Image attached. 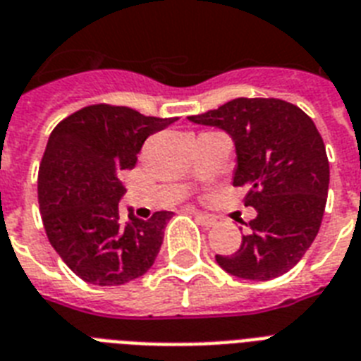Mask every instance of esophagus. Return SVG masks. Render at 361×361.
<instances>
[{"instance_id": "esophagus-1", "label": "esophagus", "mask_w": 361, "mask_h": 361, "mask_svg": "<svg viewBox=\"0 0 361 361\" xmlns=\"http://www.w3.org/2000/svg\"><path fill=\"white\" fill-rule=\"evenodd\" d=\"M195 217H197V221L200 223L202 226H214L215 223H217V217L215 215H209V214H195Z\"/></svg>"}]
</instances>
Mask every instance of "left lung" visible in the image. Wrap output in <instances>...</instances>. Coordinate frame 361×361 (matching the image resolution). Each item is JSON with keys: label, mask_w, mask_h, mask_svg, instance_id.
Returning <instances> with one entry per match:
<instances>
[{"label": "left lung", "mask_w": 361, "mask_h": 361, "mask_svg": "<svg viewBox=\"0 0 361 361\" xmlns=\"http://www.w3.org/2000/svg\"><path fill=\"white\" fill-rule=\"evenodd\" d=\"M189 121L225 130L236 146L234 187L257 209L234 255H215L226 274L268 281L300 262L319 234L330 185L322 136L296 104L281 99L228 101Z\"/></svg>", "instance_id": "8db88e82"}]
</instances>
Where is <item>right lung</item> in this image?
Returning a JSON list of instances; mask_svg holds the SVG:
<instances>
[{
    "mask_svg": "<svg viewBox=\"0 0 361 361\" xmlns=\"http://www.w3.org/2000/svg\"><path fill=\"white\" fill-rule=\"evenodd\" d=\"M176 118L127 106L92 104L56 125L39 166V208L61 260L86 283L118 286L152 268L172 212L121 219L123 170H133L146 138Z\"/></svg>",
    "mask_w": 361,
    "mask_h": 361,
    "instance_id": "1",
    "label": "right lung"
}]
</instances>
